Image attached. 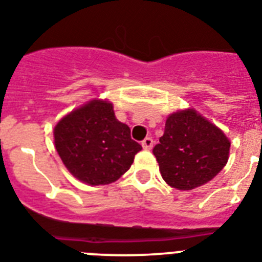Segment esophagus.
<instances>
[{
  "instance_id": "esophagus-1",
  "label": "esophagus",
  "mask_w": 262,
  "mask_h": 262,
  "mask_svg": "<svg viewBox=\"0 0 262 262\" xmlns=\"http://www.w3.org/2000/svg\"><path fill=\"white\" fill-rule=\"evenodd\" d=\"M152 146H154L152 138H146V139L142 142V147L144 149H151V148H152Z\"/></svg>"
}]
</instances>
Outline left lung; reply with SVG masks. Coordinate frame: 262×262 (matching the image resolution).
I'll return each mask as SVG.
<instances>
[{
	"mask_svg": "<svg viewBox=\"0 0 262 262\" xmlns=\"http://www.w3.org/2000/svg\"><path fill=\"white\" fill-rule=\"evenodd\" d=\"M231 142L193 108L173 113L152 152L162 178L182 191L211 182L227 164Z\"/></svg>",
	"mask_w": 262,
	"mask_h": 262,
	"instance_id": "obj_1",
	"label": "left lung"
}]
</instances>
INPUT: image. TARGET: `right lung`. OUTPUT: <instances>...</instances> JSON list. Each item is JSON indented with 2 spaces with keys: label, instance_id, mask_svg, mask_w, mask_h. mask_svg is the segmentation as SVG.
<instances>
[{
  "label": "right lung",
  "instance_id": "1",
  "mask_svg": "<svg viewBox=\"0 0 262 262\" xmlns=\"http://www.w3.org/2000/svg\"><path fill=\"white\" fill-rule=\"evenodd\" d=\"M54 143L71 175L89 185L116 182L142 149L129 127L115 118L113 103L100 99L63 116L54 127Z\"/></svg>",
  "mask_w": 262,
  "mask_h": 262
}]
</instances>
